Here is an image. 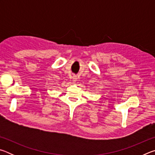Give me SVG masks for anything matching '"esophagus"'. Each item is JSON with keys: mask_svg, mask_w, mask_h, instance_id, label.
I'll use <instances>...</instances> for the list:
<instances>
[{"mask_svg": "<svg viewBox=\"0 0 155 155\" xmlns=\"http://www.w3.org/2000/svg\"><path fill=\"white\" fill-rule=\"evenodd\" d=\"M72 80H73V81H76V80H77V77H76L75 76H73Z\"/></svg>", "mask_w": 155, "mask_h": 155, "instance_id": "obj_1", "label": "esophagus"}]
</instances>
